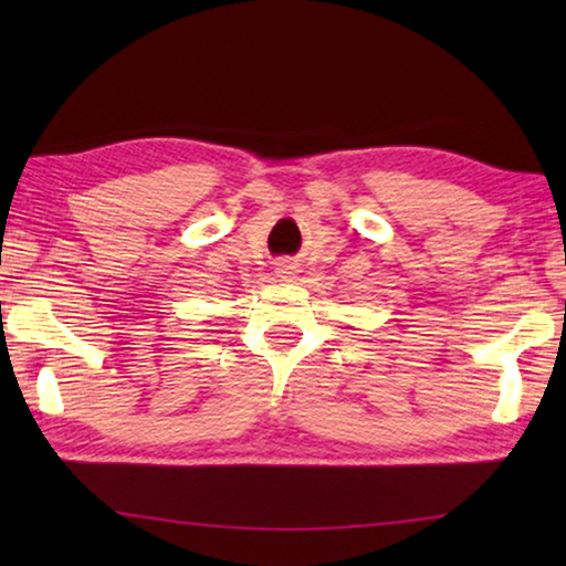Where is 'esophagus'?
<instances>
[{"label":"esophagus","mask_w":566,"mask_h":566,"mask_svg":"<svg viewBox=\"0 0 566 566\" xmlns=\"http://www.w3.org/2000/svg\"><path fill=\"white\" fill-rule=\"evenodd\" d=\"M280 274L282 276H292L294 274V264L292 262H282L280 264Z\"/></svg>","instance_id":"34e87169"}]
</instances>
